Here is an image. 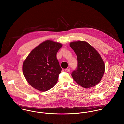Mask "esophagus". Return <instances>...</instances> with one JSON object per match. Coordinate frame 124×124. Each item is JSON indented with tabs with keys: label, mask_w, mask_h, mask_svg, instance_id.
Here are the masks:
<instances>
[{
	"label": "esophagus",
	"mask_w": 124,
	"mask_h": 124,
	"mask_svg": "<svg viewBox=\"0 0 124 124\" xmlns=\"http://www.w3.org/2000/svg\"><path fill=\"white\" fill-rule=\"evenodd\" d=\"M65 71L67 72H69L70 71V68H67L65 69Z\"/></svg>",
	"instance_id": "obj_1"
}]
</instances>
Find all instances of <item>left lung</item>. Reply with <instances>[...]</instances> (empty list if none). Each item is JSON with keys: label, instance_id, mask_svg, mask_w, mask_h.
<instances>
[{"label": "left lung", "instance_id": "8db88e82", "mask_svg": "<svg viewBox=\"0 0 124 124\" xmlns=\"http://www.w3.org/2000/svg\"><path fill=\"white\" fill-rule=\"evenodd\" d=\"M69 45L78 60L77 70L72 73L74 80L85 88L97 85L105 71V63L100 54L86 41H73Z\"/></svg>", "mask_w": 124, "mask_h": 124}]
</instances>
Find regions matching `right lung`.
Here are the masks:
<instances>
[{"label":"right lung","mask_w":124,"mask_h":124,"mask_svg":"<svg viewBox=\"0 0 124 124\" xmlns=\"http://www.w3.org/2000/svg\"><path fill=\"white\" fill-rule=\"evenodd\" d=\"M62 46L48 40L30 52L23 63L22 71L30 86L44 92L56 85L62 70L56 54Z\"/></svg>","instance_id":"1"}]
</instances>
